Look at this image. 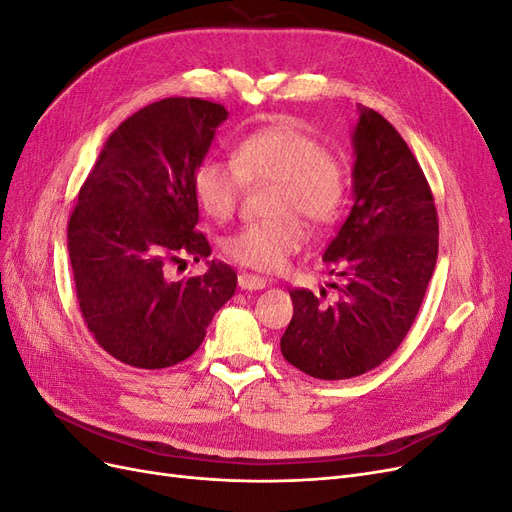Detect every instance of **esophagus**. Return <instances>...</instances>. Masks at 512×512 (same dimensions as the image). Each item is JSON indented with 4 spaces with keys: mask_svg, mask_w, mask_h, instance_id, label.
Segmentation results:
<instances>
[{
    "mask_svg": "<svg viewBox=\"0 0 512 512\" xmlns=\"http://www.w3.org/2000/svg\"><path fill=\"white\" fill-rule=\"evenodd\" d=\"M239 286L243 290H262L267 286V280H265V277H260V275L243 271V273H239Z\"/></svg>",
    "mask_w": 512,
    "mask_h": 512,
    "instance_id": "esophagus-1",
    "label": "esophagus"
}]
</instances>
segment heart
<instances>
[{"instance_id": "heart-1", "label": "heart", "mask_w": 512, "mask_h": 512, "mask_svg": "<svg viewBox=\"0 0 512 512\" xmlns=\"http://www.w3.org/2000/svg\"><path fill=\"white\" fill-rule=\"evenodd\" d=\"M271 181L269 220L252 222L224 241V254L237 265L280 271L309 239L303 214L316 226L333 224L348 198V168L339 153L322 147L290 117L241 136L230 162L207 158L194 170V194L215 220L235 213L243 185Z\"/></svg>"}]
</instances>
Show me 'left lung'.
Masks as SVG:
<instances>
[{
  "instance_id": "8db88e82",
  "label": "left lung",
  "mask_w": 512,
  "mask_h": 512,
  "mask_svg": "<svg viewBox=\"0 0 512 512\" xmlns=\"http://www.w3.org/2000/svg\"><path fill=\"white\" fill-rule=\"evenodd\" d=\"M354 143V205L324 250L339 284L333 303L294 288L284 359L320 380L382 365L404 342L438 258V211L414 153L380 113L361 108ZM327 294V290H322Z\"/></svg>"
}]
</instances>
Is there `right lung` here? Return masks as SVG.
I'll list each match as a JSON object with an SVG mask.
<instances>
[{
    "label": "right lung",
    "instance_id": "add662e5",
    "mask_svg": "<svg viewBox=\"0 0 512 512\" xmlns=\"http://www.w3.org/2000/svg\"><path fill=\"white\" fill-rule=\"evenodd\" d=\"M228 111L203 98H164L119 123L81 185L68 252L83 320L100 348L138 369L173 367L203 344L237 273L211 260L168 280L170 265L207 258L194 170Z\"/></svg>",
    "mask_w": 512,
    "mask_h": 512
}]
</instances>
